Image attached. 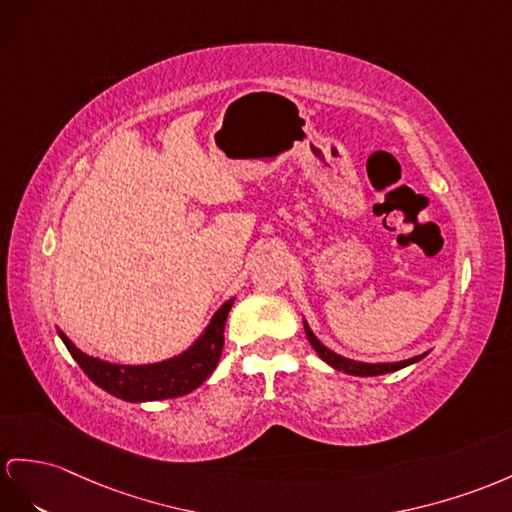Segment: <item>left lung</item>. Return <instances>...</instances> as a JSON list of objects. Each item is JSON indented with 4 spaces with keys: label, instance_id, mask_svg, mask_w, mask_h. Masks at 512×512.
<instances>
[{
    "label": "left lung",
    "instance_id": "8db88e82",
    "mask_svg": "<svg viewBox=\"0 0 512 512\" xmlns=\"http://www.w3.org/2000/svg\"><path fill=\"white\" fill-rule=\"evenodd\" d=\"M304 332L308 336V343L313 345V350L319 354V358L323 360V363H328L332 369L336 371H343V373H350V376H382V373H393V371H400L408 365H415L419 363L421 358H426L428 352H423L419 356H413L408 360H397V363H363V360H352V358H345L341 354H336L332 350H328L326 345H323L315 332L310 330L308 323L304 321Z\"/></svg>",
    "mask_w": 512,
    "mask_h": 512
}]
</instances>
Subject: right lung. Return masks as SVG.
Instances as JSON below:
<instances>
[{"label": "right lung", "instance_id": "add662e5", "mask_svg": "<svg viewBox=\"0 0 512 512\" xmlns=\"http://www.w3.org/2000/svg\"><path fill=\"white\" fill-rule=\"evenodd\" d=\"M234 299H228L210 319L195 343L178 356L147 365H117L78 350L69 336L58 330L73 360L99 389L126 402H156L195 391L215 371L223 350V328Z\"/></svg>", "mask_w": 512, "mask_h": 512}]
</instances>
